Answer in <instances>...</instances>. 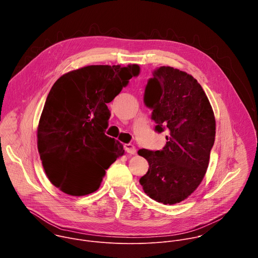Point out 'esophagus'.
<instances>
[{"mask_svg":"<svg viewBox=\"0 0 258 258\" xmlns=\"http://www.w3.org/2000/svg\"><path fill=\"white\" fill-rule=\"evenodd\" d=\"M124 149H125V151H126L128 154H131V155H135V154L137 153L136 147H135L134 145H132V144H125V145H124Z\"/></svg>","mask_w":258,"mask_h":258,"instance_id":"1","label":"esophagus"}]
</instances>
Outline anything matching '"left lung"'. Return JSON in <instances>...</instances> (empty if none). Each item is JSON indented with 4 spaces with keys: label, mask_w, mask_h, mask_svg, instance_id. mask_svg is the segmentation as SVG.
Here are the masks:
<instances>
[{
    "label": "left lung",
    "mask_w": 258,
    "mask_h": 258,
    "mask_svg": "<svg viewBox=\"0 0 258 258\" xmlns=\"http://www.w3.org/2000/svg\"><path fill=\"white\" fill-rule=\"evenodd\" d=\"M152 75L144 100L152 109L155 130L165 128L168 136L162 150L138 151L149 163L140 183L151 199L172 205L187 199L206 173L215 118L205 92L191 75L170 66H160Z\"/></svg>",
    "instance_id": "1"
}]
</instances>
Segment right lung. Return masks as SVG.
I'll return each mask as SVG.
<instances>
[{
  "mask_svg": "<svg viewBox=\"0 0 258 258\" xmlns=\"http://www.w3.org/2000/svg\"><path fill=\"white\" fill-rule=\"evenodd\" d=\"M140 66L89 65L53 85L38 125V150L49 180L65 194L97 191L123 146L105 135L111 102L140 75ZM116 147H114V145Z\"/></svg>",
  "mask_w": 258,
  "mask_h": 258,
  "instance_id": "add662e5",
  "label": "right lung"
}]
</instances>
